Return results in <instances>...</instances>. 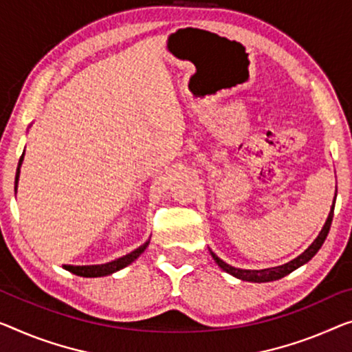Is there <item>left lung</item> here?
I'll list each match as a JSON object with an SVG mask.
<instances>
[{
	"instance_id": "1",
	"label": "left lung",
	"mask_w": 352,
	"mask_h": 352,
	"mask_svg": "<svg viewBox=\"0 0 352 352\" xmlns=\"http://www.w3.org/2000/svg\"><path fill=\"white\" fill-rule=\"evenodd\" d=\"M333 208H335V201H333L332 208H330V213H329V218H327L326 224H324L322 230H321V232H319L318 239L314 240V242L311 243L310 248L305 250V253H302L300 256H298V258H296V259L291 261V262H287V264H285V265L272 267V269H264V270H242V269H235V267H230L229 264H226V262L219 259L217 254L212 253V251H210V253H212L214 262H217V264H218L219 267H221L223 270H226L228 274L237 276V278H240V280H243V281L267 283V281L280 280V278L286 276L287 274H291L292 270H296V269H298V267H300V265L305 264V262L310 261V259L313 258V256L318 253L319 248H321L322 243H324V240H326V237H327V234H329V230H330V226H332Z\"/></svg>"
}]
</instances>
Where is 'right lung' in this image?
<instances>
[{"instance_id": "add662e5", "label": "right lung", "mask_w": 352, "mask_h": 352, "mask_svg": "<svg viewBox=\"0 0 352 352\" xmlns=\"http://www.w3.org/2000/svg\"><path fill=\"white\" fill-rule=\"evenodd\" d=\"M22 161H23V155L20 156V161H19V167H17V174H15V191H17V182H19V175H20V166H22ZM148 242H145L142 246H139L138 250H134L133 253L123 256V258H120L117 261H112L109 262V264H102V265H63L67 272H71V274L78 275V276H85V278H96V276H106L113 274V272L117 270H122L123 267L129 265L131 262L135 261L139 258L140 254L144 253V250L148 246Z\"/></svg>"}]
</instances>
